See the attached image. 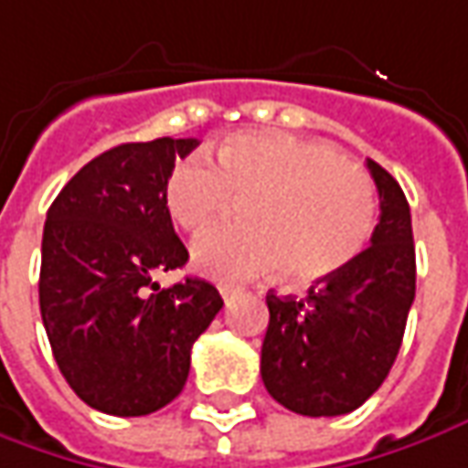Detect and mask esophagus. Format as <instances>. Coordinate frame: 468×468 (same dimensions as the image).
Returning a JSON list of instances; mask_svg holds the SVG:
<instances>
[{
	"mask_svg": "<svg viewBox=\"0 0 468 468\" xmlns=\"http://www.w3.org/2000/svg\"><path fill=\"white\" fill-rule=\"evenodd\" d=\"M218 289H220V294H222V300L228 302L233 294H238V289L233 287V284H218Z\"/></svg>",
	"mask_w": 468,
	"mask_h": 468,
	"instance_id": "1",
	"label": "esophagus"
}]
</instances>
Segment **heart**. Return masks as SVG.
I'll use <instances>...</instances> for the list:
<instances>
[{"mask_svg": "<svg viewBox=\"0 0 468 468\" xmlns=\"http://www.w3.org/2000/svg\"><path fill=\"white\" fill-rule=\"evenodd\" d=\"M240 199L243 225L218 228L192 246L199 274L243 282L279 269L289 282L341 271L367 248L377 222V192L361 168L320 141L282 130L235 133L199 155L176 161L164 202L186 233L220 220Z\"/></svg>", "mask_w": 468, "mask_h": 468, "instance_id": "1", "label": "heart"}]
</instances>
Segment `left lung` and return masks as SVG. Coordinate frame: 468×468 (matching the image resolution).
Returning a JSON list of instances; mask_svg holds the SVG:
<instances>
[{"mask_svg": "<svg viewBox=\"0 0 468 468\" xmlns=\"http://www.w3.org/2000/svg\"><path fill=\"white\" fill-rule=\"evenodd\" d=\"M379 189L371 246L341 271L317 279L307 297L266 294L269 327L261 379L297 415L335 418L361 408L399 354L415 300V243L405 192L367 158Z\"/></svg>", "mask_w": 468, "mask_h": 468, "instance_id": "8db88e82", "label": "left lung"}]
</instances>
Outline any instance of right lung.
<instances>
[{
  "mask_svg": "<svg viewBox=\"0 0 468 468\" xmlns=\"http://www.w3.org/2000/svg\"><path fill=\"white\" fill-rule=\"evenodd\" d=\"M197 138L122 143L91 158L48 209L40 314L63 379L89 408L138 418L186 384L194 341L220 313L205 279L154 282L189 253L174 233L164 186Z\"/></svg>",
  "mask_w": 468,
  "mask_h": 468,
  "instance_id": "add662e5",
  "label": "right lung"
}]
</instances>
